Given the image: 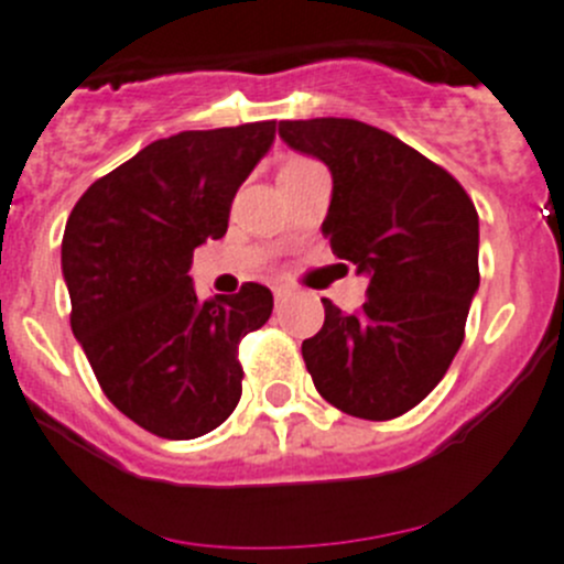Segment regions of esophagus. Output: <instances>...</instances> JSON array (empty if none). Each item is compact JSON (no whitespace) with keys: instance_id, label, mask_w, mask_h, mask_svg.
Listing matches in <instances>:
<instances>
[{"instance_id":"1","label":"esophagus","mask_w":564,"mask_h":564,"mask_svg":"<svg viewBox=\"0 0 564 564\" xmlns=\"http://www.w3.org/2000/svg\"><path fill=\"white\" fill-rule=\"evenodd\" d=\"M272 297H275V303H283V300L289 297V289L286 286H275V289H272Z\"/></svg>"}]
</instances>
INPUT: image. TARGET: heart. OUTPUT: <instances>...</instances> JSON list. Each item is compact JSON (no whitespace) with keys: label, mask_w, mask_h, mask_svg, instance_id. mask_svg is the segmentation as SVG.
Masks as SVG:
<instances>
[{"label":"heart","mask_w":564,"mask_h":564,"mask_svg":"<svg viewBox=\"0 0 564 564\" xmlns=\"http://www.w3.org/2000/svg\"><path fill=\"white\" fill-rule=\"evenodd\" d=\"M308 163H314V161H308V158H289V161L283 163L281 174H292V172H297V169L308 166Z\"/></svg>","instance_id":"1"}]
</instances>
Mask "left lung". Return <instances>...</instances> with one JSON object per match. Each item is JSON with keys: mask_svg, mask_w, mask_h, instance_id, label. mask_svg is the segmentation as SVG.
<instances>
[{"mask_svg": "<svg viewBox=\"0 0 564 564\" xmlns=\"http://www.w3.org/2000/svg\"><path fill=\"white\" fill-rule=\"evenodd\" d=\"M278 133L329 169L322 231L338 259L371 278L355 314L322 300V329L303 340L305 368L340 412L401 417L442 382L464 344L480 286L475 204L451 172L373 124L286 119Z\"/></svg>", "mask_w": 564, "mask_h": 564, "instance_id": "8db88e82", "label": "left lung"}]
</instances>
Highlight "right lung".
<instances>
[{"instance_id": "right-lung-1", "label": "right lung", "mask_w": 564, "mask_h": 564, "mask_svg": "<svg viewBox=\"0 0 564 564\" xmlns=\"http://www.w3.org/2000/svg\"><path fill=\"white\" fill-rule=\"evenodd\" d=\"M275 139V122L185 130L152 141L87 187L62 237L70 327L106 398L161 440L218 429L242 395L237 349L272 314L242 283L202 300L193 250L229 229L235 193Z\"/></svg>"}]
</instances>
